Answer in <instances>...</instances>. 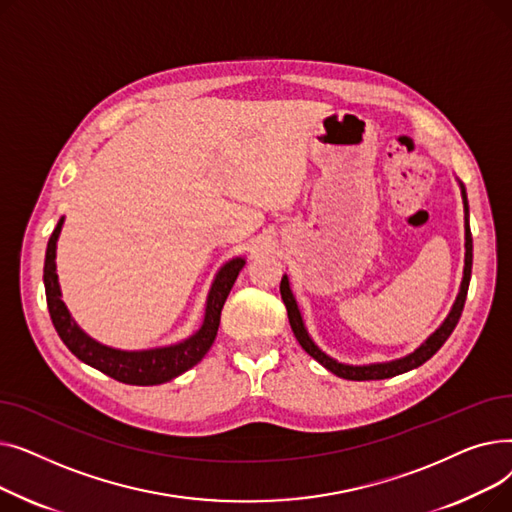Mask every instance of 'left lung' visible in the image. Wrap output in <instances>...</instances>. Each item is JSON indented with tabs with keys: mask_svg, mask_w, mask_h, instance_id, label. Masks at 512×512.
Listing matches in <instances>:
<instances>
[{
	"mask_svg": "<svg viewBox=\"0 0 512 512\" xmlns=\"http://www.w3.org/2000/svg\"><path fill=\"white\" fill-rule=\"evenodd\" d=\"M461 184V182H459ZM461 193H463V203H465V270H463V282H461V290L456 294V301L448 313V317L442 321V326L429 336L419 348L407 357L402 359H394V361H386V363H371V365H346V363H338L336 359L328 357L324 351H319V346L311 340L305 324H303V317L301 311L297 307V301L292 297V290L288 284V276L282 278L280 282V294H282V301L286 305L288 311V321H290V328L297 336L299 344L305 348V353H309L317 363L324 365L328 371L336 373L338 378L344 380H355V382H363V380H386V378H394L398 373H405L411 371L419 365H423L427 359H432L438 351L440 346L448 340V336L452 334V330L456 328L467 301V290H469V280H471V265H473V238H471V228H469V205H467V193H465V186L461 184Z\"/></svg>",
	"mask_w": 512,
	"mask_h": 512,
	"instance_id": "obj_1",
	"label": "left lung"
}]
</instances>
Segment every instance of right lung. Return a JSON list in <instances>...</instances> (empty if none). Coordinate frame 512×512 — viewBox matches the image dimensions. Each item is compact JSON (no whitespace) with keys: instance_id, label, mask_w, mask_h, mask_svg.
Segmentation results:
<instances>
[{"instance_id":"add662e5","label":"right lung","mask_w":512,"mask_h":512,"mask_svg":"<svg viewBox=\"0 0 512 512\" xmlns=\"http://www.w3.org/2000/svg\"><path fill=\"white\" fill-rule=\"evenodd\" d=\"M62 224H64V218H60L56 230L51 232L47 242L43 282H45L47 309L53 321V328H56L58 336L62 338V342L68 346V351L74 357L99 369L101 373L110 375V378L122 384L155 386V384L174 380L176 375L195 367L207 355V351L215 340V334H218V328H220L222 307L234 286L238 272L242 270V265H245V259L242 257L230 259L218 272V276H215L207 297L203 324L193 336H188L186 340L172 346L147 348V351H120V348L105 346L93 340L89 334L80 330L62 301V292H60L58 274H56V245H58V236L62 232Z\"/></svg>"}]
</instances>
